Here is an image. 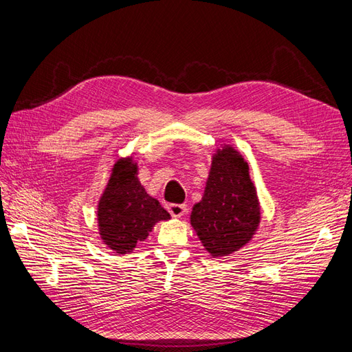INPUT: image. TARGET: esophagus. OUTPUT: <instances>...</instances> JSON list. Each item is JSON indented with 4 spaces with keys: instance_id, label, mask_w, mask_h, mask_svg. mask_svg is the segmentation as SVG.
I'll list each match as a JSON object with an SVG mask.
<instances>
[{
    "instance_id": "obj_1",
    "label": "esophagus",
    "mask_w": 352,
    "mask_h": 352,
    "mask_svg": "<svg viewBox=\"0 0 352 352\" xmlns=\"http://www.w3.org/2000/svg\"><path fill=\"white\" fill-rule=\"evenodd\" d=\"M168 212L171 213L173 217H181V216L186 214L187 206L186 204H169L168 206Z\"/></svg>"
}]
</instances>
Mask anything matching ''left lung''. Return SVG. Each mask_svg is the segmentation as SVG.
I'll list each match as a JSON object with an SVG mask.
<instances>
[{
    "label": "left lung",
    "mask_w": 352,
    "mask_h": 352,
    "mask_svg": "<svg viewBox=\"0 0 352 352\" xmlns=\"http://www.w3.org/2000/svg\"><path fill=\"white\" fill-rule=\"evenodd\" d=\"M190 223L213 258L228 256L248 245L261 223V206L250 165L232 145L212 155L203 197L192 206Z\"/></svg>",
    "instance_id": "left-lung-1"
}]
</instances>
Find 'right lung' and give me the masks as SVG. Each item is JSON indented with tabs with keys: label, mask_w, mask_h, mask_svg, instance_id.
I'll return each instance as SVG.
<instances>
[{
	"label": "right lung",
	"mask_w": 352,
	"mask_h": 352,
	"mask_svg": "<svg viewBox=\"0 0 352 352\" xmlns=\"http://www.w3.org/2000/svg\"><path fill=\"white\" fill-rule=\"evenodd\" d=\"M138 171L133 156L117 160L97 206L100 239L119 255L132 252L156 223L171 219L161 203L143 188Z\"/></svg>",
	"instance_id": "add662e5"
}]
</instances>
